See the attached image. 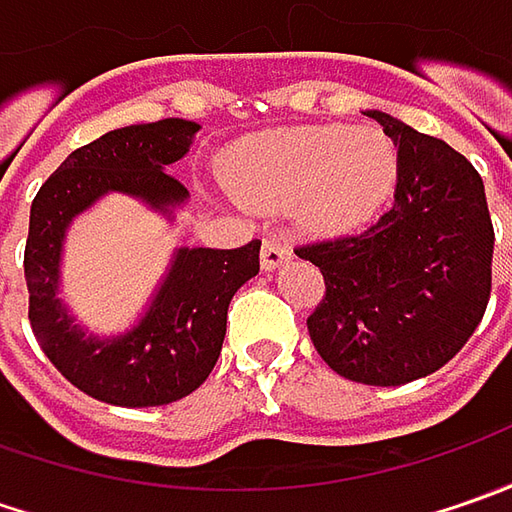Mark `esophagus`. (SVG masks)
<instances>
[{"label": "esophagus", "instance_id": "esophagus-1", "mask_svg": "<svg viewBox=\"0 0 512 512\" xmlns=\"http://www.w3.org/2000/svg\"><path fill=\"white\" fill-rule=\"evenodd\" d=\"M290 256H293V250H290L287 242H282V239H265V245H262V270L270 273L282 262H287Z\"/></svg>", "mask_w": 512, "mask_h": 512}]
</instances>
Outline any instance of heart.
<instances>
[{"label":"heart","instance_id":"b5f03b06","mask_svg":"<svg viewBox=\"0 0 512 512\" xmlns=\"http://www.w3.org/2000/svg\"><path fill=\"white\" fill-rule=\"evenodd\" d=\"M399 182V150L382 130L344 125L273 130L236 150L230 187L259 207H296L316 233L362 227Z\"/></svg>","mask_w":512,"mask_h":512}]
</instances>
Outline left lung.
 Listing matches in <instances>:
<instances>
[{
  "label": "left lung",
  "instance_id": "left-lung-1",
  "mask_svg": "<svg viewBox=\"0 0 512 512\" xmlns=\"http://www.w3.org/2000/svg\"><path fill=\"white\" fill-rule=\"evenodd\" d=\"M399 148L393 207L362 233L296 247L325 276L307 330L350 382L399 387L436 373L482 322L493 285L484 182L462 153L382 110Z\"/></svg>",
  "mask_w": 512,
  "mask_h": 512
}]
</instances>
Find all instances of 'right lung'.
<instances>
[{
	"instance_id": "right-lung-1",
	"label": "right lung",
	"mask_w": 512,
	"mask_h": 512,
	"mask_svg": "<svg viewBox=\"0 0 512 512\" xmlns=\"http://www.w3.org/2000/svg\"><path fill=\"white\" fill-rule=\"evenodd\" d=\"M199 125L159 119L110 130L73 150L30 205L25 282L28 319L39 347L73 387L119 407H156L185 399L205 382L222 353L227 305L259 273V247H179L145 316L122 336H88L59 293V265L70 222L108 193H125L173 216L187 187L168 173Z\"/></svg>"
}]
</instances>
